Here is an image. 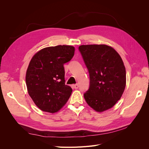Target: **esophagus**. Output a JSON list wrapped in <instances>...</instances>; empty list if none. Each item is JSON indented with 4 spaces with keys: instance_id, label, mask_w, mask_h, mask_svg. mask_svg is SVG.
<instances>
[{
    "instance_id": "esophagus-1",
    "label": "esophagus",
    "mask_w": 149,
    "mask_h": 149,
    "mask_svg": "<svg viewBox=\"0 0 149 149\" xmlns=\"http://www.w3.org/2000/svg\"><path fill=\"white\" fill-rule=\"evenodd\" d=\"M73 87H74V89H78V88H79V85L78 84H74V86H73Z\"/></svg>"
}]
</instances>
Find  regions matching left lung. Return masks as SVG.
Masks as SVG:
<instances>
[{"label": "left lung", "mask_w": 149, "mask_h": 149, "mask_svg": "<svg viewBox=\"0 0 149 149\" xmlns=\"http://www.w3.org/2000/svg\"><path fill=\"white\" fill-rule=\"evenodd\" d=\"M89 74L90 84L84 97L97 112L113 107L123 95L126 84V72L121 57L106 45L79 47Z\"/></svg>", "instance_id": "1"}]
</instances>
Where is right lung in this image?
Listing matches in <instances>:
<instances>
[{"instance_id":"right-lung-1","label":"right lung","mask_w":149,"mask_h":149,"mask_svg":"<svg viewBox=\"0 0 149 149\" xmlns=\"http://www.w3.org/2000/svg\"><path fill=\"white\" fill-rule=\"evenodd\" d=\"M74 47L45 48L31 58L26 73L28 93L39 109L54 113L70 98L72 89L65 84L64 64L74 56Z\"/></svg>"}]
</instances>
